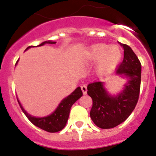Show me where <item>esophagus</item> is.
<instances>
[{
  "label": "esophagus",
  "instance_id": "esophagus-1",
  "mask_svg": "<svg viewBox=\"0 0 156 156\" xmlns=\"http://www.w3.org/2000/svg\"><path fill=\"white\" fill-rule=\"evenodd\" d=\"M81 90H82L83 94H86L87 91V88L86 85H83V86H81Z\"/></svg>",
  "mask_w": 156,
  "mask_h": 156
}]
</instances>
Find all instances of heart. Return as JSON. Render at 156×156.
<instances>
[{"mask_svg":"<svg viewBox=\"0 0 156 156\" xmlns=\"http://www.w3.org/2000/svg\"><path fill=\"white\" fill-rule=\"evenodd\" d=\"M121 58L122 51L119 46L98 43L90 45L85 50L81 61L84 66H91L97 62L95 73L98 76L102 77L108 75L115 69Z\"/></svg>","mask_w":156,"mask_h":156,"instance_id":"1","label":"heart"}]
</instances>
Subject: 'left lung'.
<instances>
[{
  "label": "left lung",
  "mask_w": 156,
  "mask_h": 156,
  "mask_svg": "<svg viewBox=\"0 0 156 156\" xmlns=\"http://www.w3.org/2000/svg\"><path fill=\"white\" fill-rule=\"evenodd\" d=\"M119 44L124 50L123 61L116 71L117 76L126 80L122 90L116 94H111L103 82H95L87 86V94L93 101L90 118L101 129L113 128L124 122L138 101L141 65L130 47Z\"/></svg>",
  "instance_id": "8db88e82"
}]
</instances>
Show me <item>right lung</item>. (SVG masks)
<instances>
[{
	"label": "right lung",
	"instance_id": "add662e5",
	"mask_svg": "<svg viewBox=\"0 0 156 156\" xmlns=\"http://www.w3.org/2000/svg\"><path fill=\"white\" fill-rule=\"evenodd\" d=\"M46 44H56V42L52 41H47L41 43V44L38 45V47L43 46V45ZM31 48H34V46L28 47L26 49V51ZM18 62H19V60L16 62V66L18 64ZM82 96L83 92L81 90V88L78 87L73 92H72L69 95H68L67 97H66L61 101V102L59 103L56 109L52 113L44 117H36L29 114L24 109L19 99L17 98V100L24 114L27 115V118L30 119V121L33 124H34L37 127L44 129V130L50 132V133H55V132H58L62 130L66 126V122L68 121L72 105L78 99L80 98Z\"/></svg>",
	"mask_w": 156,
	"mask_h": 156
}]
</instances>
